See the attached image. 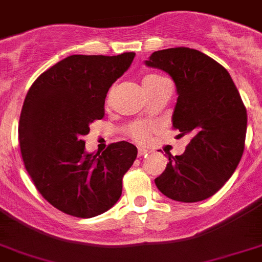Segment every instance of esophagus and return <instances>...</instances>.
I'll use <instances>...</instances> for the list:
<instances>
[{
  "label": "esophagus",
  "mask_w": 262,
  "mask_h": 262,
  "mask_svg": "<svg viewBox=\"0 0 262 262\" xmlns=\"http://www.w3.org/2000/svg\"><path fill=\"white\" fill-rule=\"evenodd\" d=\"M147 154H148V151H147V149H144V148H139V149H138V156H139V158H143V156H146Z\"/></svg>",
  "instance_id": "1"
}]
</instances>
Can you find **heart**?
I'll return each instance as SVG.
<instances>
[{"label": "heart", "mask_w": 262, "mask_h": 262, "mask_svg": "<svg viewBox=\"0 0 262 262\" xmlns=\"http://www.w3.org/2000/svg\"><path fill=\"white\" fill-rule=\"evenodd\" d=\"M160 79H163V78L159 77V75H147V77L143 79V86H144V84L154 83V82H158V80ZM152 131V124H148V123H135V124H133V126L129 127L128 134L135 142L142 143L143 144V143L148 142L149 135H151Z\"/></svg>", "instance_id": "b5f03b06"}]
</instances>
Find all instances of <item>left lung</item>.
Listing matches in <instances>:
<instances>
[{
    "mask_svg": "<svg viewBox=\"0 0 262 262\" xmlns=\"http://www.w3.org/2000/svg\"><path fill=\"white\" fill-rule=\"evenodd\" d=\"M146 64L172 77L179 95L172 126L192 138L183 155L168 154L156 187L182 203L211 198L233 175L245 147L247 108L238 90L224 67L195 49L155 51Z\"/></svg>",
    "mask_w": 262,
    "mask_h": 262,
    "instance_id": "1",
    "label": "left lung"
}]
</instances>
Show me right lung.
Segmentation results:
<instances>
[{"label":"right lung","instance_id":"add662e5","mask_svg":"<svg viewBox=\"0 0 262 262\" xmlns=\"http://www.w3.org/2000/svg\"><path fill=\"white\" fill-rule=\"evenodd\" d=\"M134 57L70 55L29 89L18 126L25 168L38 192L63 213L94 217L122 195V179L135 162L136 147L116 142L102 154H87L82 136L104 116L108 89Z\"/></svg>","mask_w":262,"mask_h":262}]
</instances>
